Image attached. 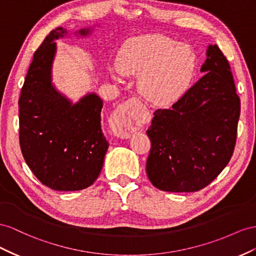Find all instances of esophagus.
<instances>
[{"instance_id":"1","label":"esophagus","mask_w":256,"mask_h":256,"mask_svg":"<svg viewBox=\"0 0 256 256\" xmlns=\"http://www.w3.org/2000/svg\"><path fill=\"white\" fill-rule=\"evenodd\" d=\"M136 102H138L136 98H130L126 103L119 106L112 116V130L114 134L120 138H128L133 132L140 128L136 122L132 109H130V106Z\"/></svg>"}]
</instances>
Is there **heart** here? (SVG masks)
Returning <instances> with one entry per match:
<instances>
[{"label":"heart","mask_w":256,"mask_h":256,"mask_svg":"<svg viewBox=\"0 0 256 256\" xmlns=\"http://www.w3.org/2000/svg\"><path fill=\"white\" fill-rule=\"evenodd\" d=\"M123 75H138V89L150 103L172 104L190 89L196 56L186 44L165 35H144L128 40L118 54Z\"/></svg>","instance_id":"obj_1"}]
</instances>
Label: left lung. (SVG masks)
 <instances>
[{
  "label": "left lung",
  "instance_id": "obj_1",
  "mask_svg": "<svg viewBox=\"0 0 256 256\" xmlns=\"http://www.w3.org/2000/svg\"><path fill=\"white\" fill-rule=\"evenodd\" d=\"M200 70L207 74L172 107L156 110L147 130V174L162 191H200L220 174L235 149L240 98L218 45L208 47Z\"/></svg>",
  "mask_w": 256,
  "mask_h": 256
}]
</instances>
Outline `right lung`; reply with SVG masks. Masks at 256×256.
Listing matches in <instances>:
<instances>
[{"instance_id":"right-lung-1","label":"right lung","mask_w":256,"mask_h":256,"mask_svg":"<svg viewBox=\"0 0 256 256\" xmlns=\"http://www.w3.org/2000/svg\"><path fill=\"white\" fill-rule=\"evenodd\" d=\"M65 34V28H54L33 56L18 102L19 142L26 163L44 186L79 191L98 179L108 142L100 130L103 100L93 93L70 105L51 86L54 40Z\"/></svg>"}]
</instances>
